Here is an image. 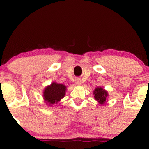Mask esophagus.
I'll use <instances>...</instances> for the list:
<instances>
[{
    "instance_id": "34e87169",
    "label": "esophagus",
    "mask_w": 149,
    "mask_h": 149,
    "mask_svg": "<svg viewBox=\"0 0 149 149\" xmlns=\"http://www.w3.org/2000/svg\"><path fill=\"white\" fill-rule=\"evenodd\" d=\"M76 84L77 85H81V80L79 78H77L76 79Z\"/></svg>"
}]
</instances>
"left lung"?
Returning <instances> with one entry per match:
<instances>
[{
    "label": "left lung",
    "mask_w": 149,
    "mask_h": 149,
    "mask_svg": "<svg viewBox=\"0 0 149 149\" xmlns=\"http://www.w3.org/2000/svg\"><path fill=\"white\" fill-rule=\"evenodd\" d=\"M93 95L95 100L97 101L101 105H104L106 104L107 101V97L109 96V94L107 90L100 86L95 89V90L93 91Z\"/></svg>",
    "instance_id": "obj_1"
}]
</instances>
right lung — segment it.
Here are the masks:
<instances>
[{
	"instance_id": "obj_1",
	"label": "right lung",
	"mask_w": 149,
	"mask_h": 149,
	"mask_svg": "<svg viewBox=\"0 0 149 149\" xmlns=\"http://www.w3.org/2000/svg\"><path fill=\"white\" fill-rule=\"evenodd\" d=\"M66 88V85L56 82H52L50 85L46 86L42 92V97L46 105L51 107L57 104L64 97Z\"/></svg>"
}]
</instances>
